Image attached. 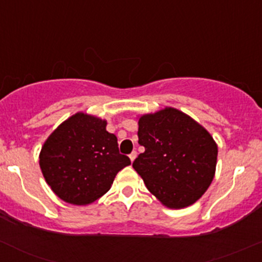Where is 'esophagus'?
Listing matches in <instances>:
<instances>
[{
  "label": "esophagus",
  "instance_id": "34e87169",
  "mask_svg": "<svg viewBox=\"0 0 262 262\" xmlns=\"http://www.w3.org/2000/svg\"><path fill=\"white\" fill-rule=\"evenodd\" d=\"M136 157H137V150H133V152H132L130 155H129V158H130V161H132V162H133V161L136 160Z\"/></svg>",
  "mask_w": 262,
  "mask_h": 262
}]
</instances>
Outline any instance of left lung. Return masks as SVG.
Segmentation results:
<instances>
[{
    "label": "left lung",
    "mask_w": 262,
    "mask_h": 262,
    "mask_svg": "<svg viewBox=\"0 0 262 262\" xmlns=\"http://www.w3.org/2000/svg\"><path fill=\"white\" fill-rule=\"evenodd\" d=\"M138 125V143L144 152L133 167L147 189L172 209L194 204L215 172L218 147L212 136L173 107L141 116Z\"/></svg>",
    "instance_id": "8db88e82"
}]
</instances>
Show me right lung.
Here are the masks:
<instances>
[{"instance_id": "obj_1", "label": "right lung", "mask_w": 262, "mask_h": 262, "mask_svg": "<svg viewBox=\"0 0 262 262\" xmlns=\"http://www.w3.org/2000/svg\"><path fill=\"white\" fill-rule=\"evenodd\" d=\"M41 172L55 195L71 204H90L109 191L116 173L130 165L120 155L106 121L77 113L49 136L39 156Z\"/></svg>"}]
</instances>
